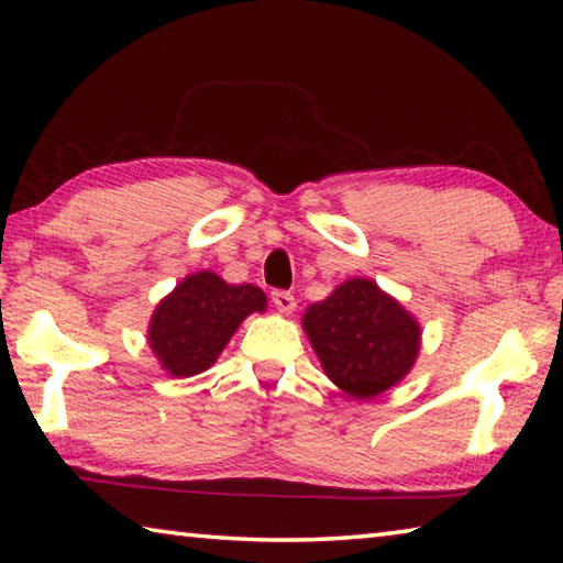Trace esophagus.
I'll return each instance as SVG.
<instances>
[{
    "instance_id": "esophagus-1",
    "label": "esophagus",
    "mask_w": 563,
    "mask_h": 563,
    "mask_svg": "<svg viewBox=\"0 0 563 563\" xmlns=\"http://www.w3.org/2000/svg\"><path fill=\"white\" fill-rule=\"evenodd\" d=\"M273 305L275 308H278L280 312H285V316H290V312L295 310V298L290 292H285V290H273Z\"/></svg>"
}]
</instances>
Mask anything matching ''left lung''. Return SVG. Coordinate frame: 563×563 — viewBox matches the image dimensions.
Returning a JSON list of instances; mask_svg holds the SVG:
<instances>
[{"mask_svg": "<svg viewBox=\"0 0 563 563\" xmlns=\"http://www.w3.org/2000/svg\"><path fill=\"white\" fill-rule=\"evenodd\" d=\"M302 328L325 375L355 399L395 387L412 369L422 338L412 312L367 278H350L312 302Z\"/></svg>", "mask_w": 563, "mask_h": 563, "instance_id": "obj_1", "label": "left lung"}]
</instances>
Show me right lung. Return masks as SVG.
Here are the masks:
<instances>
[{"mask_svg":"<svg viewBox=\"0 0 563 563\" xmlns=\"http://www.w3.org/2000/svg\"><path fill=\"white\" fill-rule=\"evenodd\" d=\"M265 308L268 298L251 283L231 285L211 271L194 273L156 305L148 345L168 375H198L213 365L238 325Z\"/></svg>","mask_w":563,"mask_h":563,"instance_id":"obj_1","label":"right lung"}]
</instances>
